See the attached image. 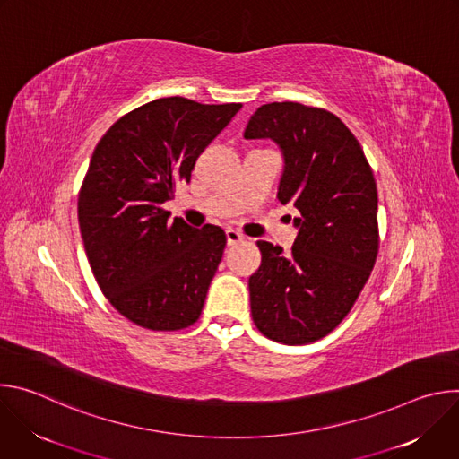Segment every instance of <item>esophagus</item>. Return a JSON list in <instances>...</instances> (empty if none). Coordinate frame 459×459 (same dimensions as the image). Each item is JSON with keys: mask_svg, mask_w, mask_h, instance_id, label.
I'll list each match as a JSON object with an SVG mask.
<instances>
[{"mask_svg": "<svg viewBox=\"0 0 459 459\" xmlns=\"http://www.w3.org/2000/svg\"><path fill=\"white\" fill-rule=\"evenodd\" d=\"M225 234H227V243L229 245H238V243H241L245 239V236L241 232L234 230V229H227Z\"/></svg>", "mask_w": 459, "mask_h": 459, "instance_id": "esophagus-1", "label": "esophagus"}]
</instances>
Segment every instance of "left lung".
<instances>
[{
  "instance_id": "obj_1",
  "label": "left lung",
  "mask_w": 459,
  "mask_h": 459,
  "mask_svg": "<svg viewBox=\"0 0 459 459\" xmlns=\"http://www.w3.org/2000/svg\"><path fill=\"white\" fill-rule=\"evenodd\" d=\"M247 140H273L283 154L278 200L294 205L290 252L257 241L261 265L248 280L254 325L285 345L316 342L343 321L363 290L379 248L372 169L347 125L294 101L261 105Z\"/></svg>"
}]
</instances>
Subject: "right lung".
<instances>
[{
	"mask_svg": "<svg viewBox=\"0 0 459 459\" xmlns=\"http://www.w3.org/2000/svg\"><path fill=\"white\" fill-rule=\"evenodd\" d=\"M239 108L160 98L119 117L94 149L78 198L85 252L110 305L143 329L181 331L204 310L225 232L169 223L161 205Z\"/></svg>",
	"mask_w": 459,
	"mask_h": 459,
	"instance_id": "right-lung-1",
	"label": "right lung"
}]
</instances>
